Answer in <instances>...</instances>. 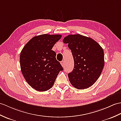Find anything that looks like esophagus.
<instances>
[{
    "mask_svg": "<svg viewBox=\"0 0 121 121\" xmlns=\"http://www.w3.org/2000/svg\"><path fill=\"white\" fill-rule=\"evenodd\" d=\"M60 63L61 64V65L62 66V67H64L65 65V62L64 61H62L61 62H60Z\"/></svg>",
    "mask_w": 121,
    "mask_h": 121,
    "instance_id": "esophagus-1",
    "label": "esophagus"
}]
</instances>
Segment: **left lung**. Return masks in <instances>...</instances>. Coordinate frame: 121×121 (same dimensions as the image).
Returning <instances> with one entry per match:
<instances>
[{"instance_id": "obj_1", "label": "left lung", "mask_w": 121, "mask_h": 121, "mask_svg": "<svg viewBox=\"0 0 121 121\" xmlns=\"http://www.w3.org/2000/svg\"><path fill=\"white\" fill-rule=\"evenodd\" d=\"M68 44L74 61L73 71L68 74L72 85L77 89H85L96 82L104 66V52L99 43L81 35H71L64 38Z\"/></svg>"}]
</instances>
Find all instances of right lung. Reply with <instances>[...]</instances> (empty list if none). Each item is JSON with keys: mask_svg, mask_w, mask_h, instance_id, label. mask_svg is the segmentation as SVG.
I'll use <instances>...</instances> for the list:
<instances>
[{"mask_svg": "<svg viewBox=\"0 0 121 121\" xmlns=\"http://www.w3.org/2000/svg\"><path fill=\"white\" fill-rule=\"evenodd\" d=\"M60 35L35 36L22 50L19 60L21 71L27 83L38 91L48 90L63 67L52 50L61 39Z\"/></svg>", "mask_w": 121, "mask_h": 121, "instance_id": "1", "label": "right lung"}]
</instances>
